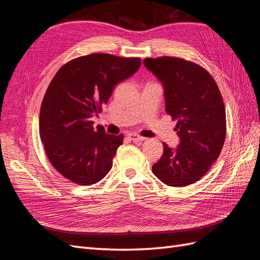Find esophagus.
Here are the masks:
<instances>
[{
	"label": "esophagus",
	"instance_id": "1",
	"mask_svg": "<svg viewBox=\"0 0 260 260\" xmlns=\"http://www.w3.org/2000/svg\"><path fill=\"white\" fill-rule=\"evenodd\" d=\"M127 137H128L131 141H135V142H137V141H144V140H145V138L137 135V133H132V132H131V133H128Z\"/></svg>",
	"mask_w": 260,
	"mask_h": 260
}]
</instances>
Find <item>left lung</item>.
<instances>
[{"instance_id":"1","label":"left lung","mask_w":260,"mask_h":260,"mask_svg":"<svg viewBox=\"0 0 260 260\" xmlns=\"http://www.w3.org/2000/svg\"><path fill=\"white\" fill-rule=\"evenodd\" d=\"M144 66L164 85L166 112L177 120V148L164 143L153 174L169 186L199 181L221 152L225 133V108L214 78L206 69L183 58H145Z\"/></svg>"}]
</instances>
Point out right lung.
Segmentation results:
<instances>
[{"mask_svg": "<svg viewBox=\"0 0 260 260\" xmlns=\"http://www.w3.org/2000/svg\"><path fill=\"white\" fill-rule=\"evenodd\" d=\"M141 66L139 57L93 53L70 60L54 76L40 109V137L48 158L61 176L80 185L103 179L123 136L107 135L91 118L102 112L115 85Z\"/></svg>", "mask_w": 260, "mask_h": 260, "instance_id": "right-lung-1", "label": "right lung"}]
</instances>
